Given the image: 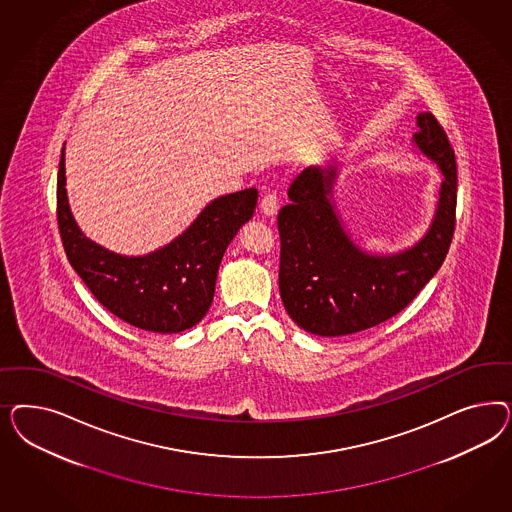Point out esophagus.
<instances>
[{
  "label": "esophagus",
  "instance_id": "34e87169",
  "mask_svg": "<svg viewBox=\"0 0 512 512\" xmlns=\"http://www.w3.org/2000/svg\"><path fill=\"white\" fill-rule=\"evenodd\" d=\"M278 204V193L276 191H268L263 199H261V212L266 217H274L276 212H278Z\"/></svg>",
  "mask_w": 512,
  "mask_h": 512
}]
</instances>
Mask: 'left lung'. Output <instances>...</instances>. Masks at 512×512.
I'll use <instances>...</instances> for the list:
<instances>
[{
  "label": "left lung",
  "instance_id": "1",
  "mask_svg": "<svg viewBox=\"0 0 512 512\" xmlns=\"http://www.w3.org/2000/svg\"><path fill=\"white\" fill-rule=\"evenodd\" d=\"M413 142L443 174L430 229L411 248L368 253L345 231L334 204L338 163L308 167L278 214L279 295L296 325L347 336L394 317L419 295L447 257L456 223V159L432 112L417 116Z\"/></svg>",
  "mask_w": 512,
  "mask_h": 512
}]
</instances>
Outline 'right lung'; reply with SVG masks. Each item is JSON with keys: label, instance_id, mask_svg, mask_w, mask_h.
I'll return each instance as SVG.
<instances>
[{"label": "right lung", "instance_id": "obj_1", "mask_svg": "<svg viewBox=\"0 0 512 512\" xmlns=\"http://www.w3.org/2000/svg\"><path fill=\"white\" fill-rule=\"evenodd\" d=\"M257 206L249 187L214 199L184 233L152 253L129 257L95 244L73 217L58 171V225L67 259L92 295L125 323L157 334L197 325L214 300L223 253Z\"/></svg>", "mask_w": 512, "mask_h": 512}]
</instances>
